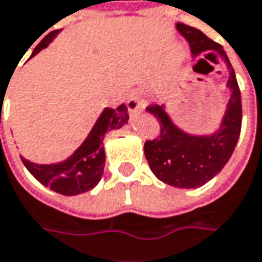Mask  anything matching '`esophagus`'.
Listing matches in <instances>:
<instances>
[{"label":"esophagus","instance_id":"obj_1","mask_svg":"<svg viewBox=\"0 0 262 262\" xmlns=\"http://www.w3.org/2000/svg\"><path fill=\"white\" fill-rule=\"evenodd\" d=\"M144 106V101L141 98V94L138 91H131L126 96V107L129 112H136Z\"/></svg>","mask_w":262,"mask_h":262}]
</instances>
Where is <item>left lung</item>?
<instances>
[{
    "label": "left lung",
    "mask_w": 262,
    "mask_h": 262,
    "mask_svg": "<svg viewBox=\"0 0 262 262\" xmlns=\"http://www.w3.org/2000/svg\"><path fill=\"white\" fill-rule=\"evenodd\" d=\"M177 29L187 39L193 57L214 50L224 59L230 71L227 86L231 96L221 126L212 136H190L181 131L166 115L165 106L150 104L146 107L161 125L158 138L144 143V155L151 172L169 186L196 189L214 178L229 162L241 136L242 98L234 71L223 47L189 25L177 23Z\"/></svg>",
    "instance_id": "1"
}]
</instances>
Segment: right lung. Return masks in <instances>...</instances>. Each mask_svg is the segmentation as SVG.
Wrapping results in <instances>:
<instances>
[{"mask_svg":"<svg viewBox=\"0 0 262 262\" xmlns=\"http://www.w3.org/2000/svg\"><path fill=\"white\" fill-rule=\"evenodd\" d=\"M59 31H51L46 35L41 42L33 48L32 56L46 48ZM128 122V109L125 104L118 106L116 109L106 107L100 115L96 125L86 140L79 146V149L73 153L71 158L59 164L38 165L21 158V162L28 168L41 184L57 191L64 196H75L85 193L88 190L97 186L101 180L104 169V147L103 138L104 134L111 129H118Z\"/></svg>","mask_w":262,"mask_h":262,"instance_id":"right-lung-1","label":"right lung"}]
</instances>
